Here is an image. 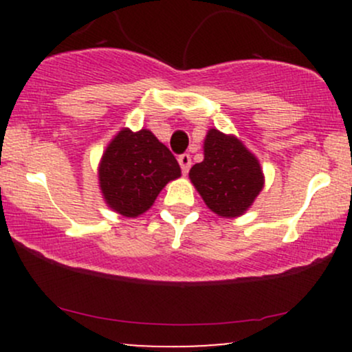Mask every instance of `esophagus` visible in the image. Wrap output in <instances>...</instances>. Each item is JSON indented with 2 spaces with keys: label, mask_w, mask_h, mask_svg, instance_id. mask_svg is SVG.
<instances>
[{
  "label": "esophagus",
  "mask_w": 352,
  "mask_h": 352,
  "mask_svg": "<svg viewBox=\"0 0 352 352\" xmlns=\"http://www.w3.org/2000/svg\"><path fill=\"white\" fill-rule=\"evenodd\" d=\"M179 164H180L182 173H188L190 165H192V157H190L188 153H182V155H179Z\"/></svg>",
  "instance_id": "1"
}]
</instances>
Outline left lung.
Here are the masks:
<instances>
[{
    "instance_id": "1",
    "label": "left lung",
    "mask_w": 352,
    "mask_h": 352,
    "mask_svg": "<svg viewBox=\"0 0 352 352\" xmlns=\"http://www.w3.org/2000/svg\"><path fill=\"white\" fill-rule=\"evenodd\" d=\"M205 159L190 168V180L207 207L220 217H238L263 188V173L252 152L233 135L208 131Z\"/></svg>"
}]
</instances>
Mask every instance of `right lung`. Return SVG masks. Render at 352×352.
<instances>
[{
  "instance_id": "1",
  "label": "right lung",
  "mask_w": 352,
  "mask_h": 352,
  "mask_svg": "<svg viewBox=\"0 0 352 352\" xmlns=\"http://www.w3.org/2000/svg\"><path fill=\"white\" fill-rule=\"evenodd\" d=\"M180 177V165L151 131L124 129L109 144L99 167V184L107 205L124 217L152 207L165 184Z\"/></svg>"
}]
</instances>
